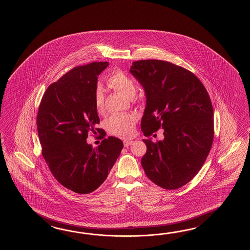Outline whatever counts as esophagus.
Wrapping results in <instances>:
<instances>
[{
  "instance_id": "obj_1",
  "label": "esophagus",
  "mask_w": 250,
  "mask_h": 250,
  "mask_svg": "<svg viewBox=\"0 0 250 250\" xmlns=\"http://www.w3.org/2000/svg\"><path fill=\"white\" fill-rule=\"evenodd\" d=\"M123 143H124V146H130L131 144L133 143L132 140H129V139H127V140H124L123 141Z\"/></svg>"
}]
</instances>
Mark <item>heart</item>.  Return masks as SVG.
<instances>
[{"mask_svg": "<svg viewBox=\"0 0 250 250\" xmlns=\"http://www.w3.org/2000/svg\"><path fill=\"white\" fill-rule=\"evenodd\" d=\"M107 84L112 89L120 92L127 99H133L137 94V84L129 76L123 71L115 69L109 75ZM95 103L96 111L99 113L104 112V94L101 85H97L95 92ZM136 117L133 114H115L108 120L106 123L107 130L109 132L121 138L131 137L135 130Z\"/></svg>", "mask_w": 250, "mask_h": 250, "instance_id": "1", "label": "heart"}]
</instances>
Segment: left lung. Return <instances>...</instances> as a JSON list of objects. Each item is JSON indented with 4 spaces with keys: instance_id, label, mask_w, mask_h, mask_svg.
<instances>
[{
    "instance_id": "left-lung-1",
    "label": "left lung",
    "mask_w": 250,
    "mask_h": 250,
    "mask_svg": "<svg viewBox=\"0 0 250 250\" xmlns=\"http://www.w3.org/2000/svg\"><path fill=\"white\" fill-rule=\"evenodd\" d=\"M130 74L142 85L146 108L141 129L149 137L162 127L164 139H143L141 165L165 189H177L200 170L212 147L213 111L208 91L189 70L158 60L132 62Z\"/></svg>"
}]
</instances>
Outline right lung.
<instances>
[{"mask_svg": "<svg viewBox=\"0 0 250 250\" xmlns=\"http://www.w3.org/2000/svg\"><path fill=\"white\" fill-rule=\"evenodd\" d=\"M108 62L76 67L48 86L38 110L37 125L42 154L54 178L76 193L88 194L106 180L123 148V141L104 138L94 148L89 131L100 132L95 92L97 77Z\"/></svg>", "mask_w": 250, "mask_h": 250, "instance_id": "1", "label": "right lung"}]
</instances>
